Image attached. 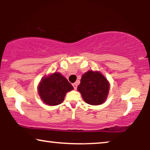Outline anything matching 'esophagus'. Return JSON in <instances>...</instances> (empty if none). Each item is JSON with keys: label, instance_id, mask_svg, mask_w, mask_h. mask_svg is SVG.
<instances>
[{"label": "esophagus", "instance_id": "esophagus-1", "mask_svg": "<svg viewBox=\"0 0 150 150\" xmlns=\"http://www.w3.org/2000/svg\"><path fill=\"white\" fill-rule=\"evenodd\" d=\"M72 86H73L74 89V90H76V89H77V83H73L72 84Z\"/></svg>", "mask_w": 150, "mask_h": 150}]
</instances>
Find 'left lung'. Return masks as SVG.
<instances>
[{"label": "left lung", "mask_w": 150, "mask_h": 150, "mask_svg": "<svg viewBox=\"0 0 150 150\" xmlns=\"http://www.w3.org/2000/svg\"><path fill=\"white\" fill-rule=\"evenodd\" d=\"M109 83L102 74L89 71L82 76L78 91L86 103L99 105L104 103L108 96Z\"/></svg>", "instance_id": "left-lung-1"}]
</instances>
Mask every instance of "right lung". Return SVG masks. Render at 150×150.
Segmentation results:
<instances>
[{
  "label": "right lung",
  "instance_id": "1",
  "mask_svg": "<svg viewBox=\"0 0 150 150\" xmlns=\"http://www.w3.org/2000/svg\"><path fill=\"white\" fill-rule=\"evenodd\" d=\"M74 89L72 85L60 73L55 72L45 77L38 87L39 95L45 103L54 106L64 100L67 92Z\"/></svg>",
  "mask_w": 150,
  "mask_h": 150
}]
</instances>
